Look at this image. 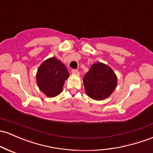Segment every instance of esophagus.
Returning a JSON list of instances; mask_svg holds the SVG:
<instances>
[{
    "label": "esophagus",
    "instance_id": "34e87169",
    "mask_svg": "<svg viewBox=\"0 0 153 153\" xmlns=\"http://www.w3.org/2000/svg\"><path fill=\"white\" fill-rule=\"evenodd\" d=\"M72 73L74 74V75H79L80 72L77 70H72Z\"/></svg>",
    "mask_w": 153,
    "mask_h": 153
}]
</instances>
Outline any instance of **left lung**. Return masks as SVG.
<instances>
[{"label": "left lung", "instance_id": "8db88e82", "mask_svg": "<svg viewBox=\"0 0 153 153\" xmlns=\"http://www.w3.org/2000/svg\"><path fill=\"white\" fill-rule=\"evenodd\" d=\"M83 84L88 97L95 100H102L115 90L117 77L110 67L97 62L94 64L84 75Z\"/></svg>", "mask_w": 153, "mask_h": 153}]
</instances>
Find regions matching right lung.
<instances>
[{"mask_svg":"<svg viewBox=\"0 0 153 153\" xmlns=\"http://www.w3.org/2000/svg\"><path fill=\"white\" fill-rule=\"evenodd\" d=\"M68 77L69 73L65 65L52 57L41 64L38 70L36 80L40 90L47 97H53L61 93Z\"/></svg>","mask_w":153,"mask_h":153,"instance_id":"add662e5","label":"right lung"}]
</instances>
